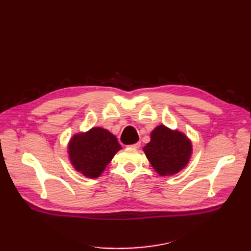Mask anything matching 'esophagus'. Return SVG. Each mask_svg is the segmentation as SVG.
Instances as JSON below:
<instances>
[{"instance_id": "1", "label": "esophagus", "mask_w": 251, "mask_h": 251, "mask_svg": "<svg viewBox=\"0 0 251 251\" xmlns=\"http://www.w3.org/2000/svg\"><path fill=\"white\" fill-rule=\"evenodd\" d=\"M128 147L132 148V149H139L140 148V142H136V143L131 144V146H128Z\"/></svg>"}]
</instances>
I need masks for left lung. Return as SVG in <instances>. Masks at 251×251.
I'll return each instance as SVG.
<instances>
[{"instance_id": "left-lung-1", "label": "left lung", "mask_w": 251, "mask_h": 251, "mask_svg": "<svg viewBox=\"0 0 251 251\" xmlns=\"http://www.w3.org/2000/svg\"><path fill=\"white\" fill-rule=\"evenodd\" d=\"M151 166L161 176L174 175L187 164L192 143L184 134L159 126L151 134V141L143 148Z\"/></svg>"}]
</instances>
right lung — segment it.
<instances>
[{"label":"right lung","instance_id":"right-lung-1","mask_svg":"<svg viewBox=\"0 0 251 251\" xmlns=\"http://www.w3.org/2000/svg\"><path fill=\"white\" fill-rule=\"evenodd\" d=\"M120 149L113 134L101 127H93L86 134L74 136L69 143V155L75 170L96 178Z\"/></svg>","mask_w":251,"mask_h":251}]
</instances>
